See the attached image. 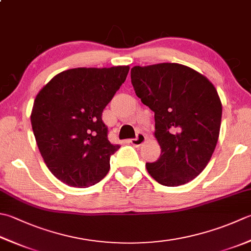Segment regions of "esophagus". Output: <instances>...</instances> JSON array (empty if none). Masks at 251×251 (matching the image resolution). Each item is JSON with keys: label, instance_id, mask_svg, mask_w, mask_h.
Returning a JSON list of instances; mask_svg holds the SVG:
<instances>
[{"label": "esophagus", "instance_id": "esophagus-1", "mask_svg": "<svg viewBox=\"0 0 251 251\" xmlns=\"http://www.w3.org/2000/svg\"><path fill=\"white\" fill-rule=\"evenodd\" d=\"M147 140V135L144 132H139L135 139H130V144L135 147H140L146 142Z\"/></svg>", "mask_w": 251, "mask_h": 251}]
</instances>
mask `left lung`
<instances>
[{"mask_svg":"<svg viewBox=\"0 0 251 251\" xmlns=\"http://www.w3.org/2000/svg\"><path fill=\"white\" fill-rule=\"evenodd\" d=\"M136 95L154 112L160 158L146 163L159 184L176 187L204 170L219 139L222 103L207 77L177 63L134 66Z\"/></svg>","mask_w":251,"mask_h":251,"instance_id":"obj_1","label":"left lung"}]
</instances>
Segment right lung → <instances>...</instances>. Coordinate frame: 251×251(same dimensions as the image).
<instances>
[{
  "label": "right lung",
  "mask_w": 251,
  "mask_h": 251,
  "mask_svg": "<svg viewBox=\"0 0 251 251\" xmlns=\"http://www.w3.org/2000/svg\"><path fill=\"white\" fill-rule=\"evenodd\" d=\"M129 66L78 67L54 76L39 91L30 120L48 169L72 187L104 177L120 149L107 139L102 112L125 81Z\"/></svg>",
  "instance_id": "obj_1"
}]
</instances>
